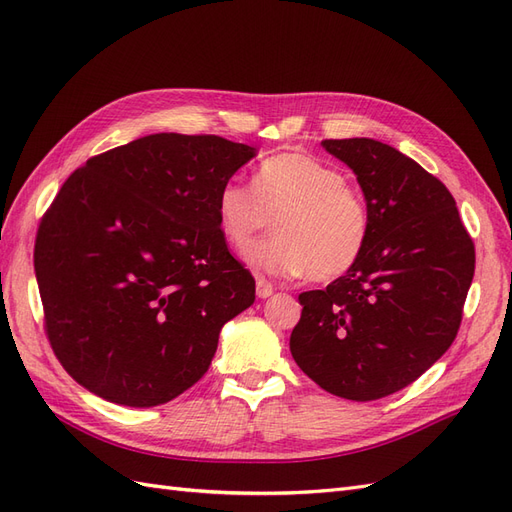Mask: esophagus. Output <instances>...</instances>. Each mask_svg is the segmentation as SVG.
Instances as JSON below:
<instances>
[{"instance_id":"1","label":"esophagus","mask_w":512,"mask_h":512,"mask_svg":"<svg viewBox=\"0 0 512 512\" xmlns=\"http://www.w3.org/2000/svg\"><path fill=\"white\" fill-rule=\"evenodd\" d=\"M273 290H275V288H273V284H271L269 280H265V277H258V280H256V294H258L260 299L271 297Z\"/></svg>"}]
</instances>
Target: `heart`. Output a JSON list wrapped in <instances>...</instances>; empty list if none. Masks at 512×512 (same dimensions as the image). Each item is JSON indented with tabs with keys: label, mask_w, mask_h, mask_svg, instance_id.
<instances>
[{
	"label": "heart",
	"mask_w": 512,
	"mask_h": 512,
	"mask_svg": "<svg viewBox=\"0 0 512 512\" xmlns=\"http://www.w3.org/2000/svg\"><path fill=\"white\" fill-rule=\"evenodd\" d=\"M224 241L243 252L273 220L275 235L256 243L245 260L275 277L305 275L333 282L361 260L369 241V209L339 168L288 151L262 160L252 188L226 181L215 196Z\"/></svg>",
	"instance_id": "obj_1"
}]
</instances>
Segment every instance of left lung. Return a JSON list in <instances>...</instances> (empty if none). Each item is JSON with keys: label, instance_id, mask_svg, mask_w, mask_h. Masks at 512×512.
Listing matches in <instances>:
<instances>
[{"label": "left lung", "instance_id": "1", "mask_svg": "<svg viewBox=\"0 0 512 512\" xmlns=\"http://www.w3.org/2000/svg\"><path fill=\"white\" fill-rule=\"evenodd\" d=\"M322 147L354 170L369 241L352 271L299 294L290 352L320 389L374 401L423 376L455 342L474 241L446 185L395 147L374 138H327Z\"/></svg>", "mask_w": 512, "mask_h": 512}]
</instances>
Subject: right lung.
I'll use <instances>...</instances> for the list:
<instances>
[{"label": "right lung", "mask_w": 512, "mask_h": 512, "mask_svg": "<svg viewBox=\"0 0 512 512\" xmlns=\"http://www.w3.org/2000/svg\"><path fill=\"white\" fill-rule=\"evenodd\" d=\"M254 156L215 134L162 132L89 158L61 185L34 267L46 337L87 391L151 408L205 376L222 327L256 299L215 215Z\"/></svg>", "instance_id": "right-lung-1"}]
</instances>
